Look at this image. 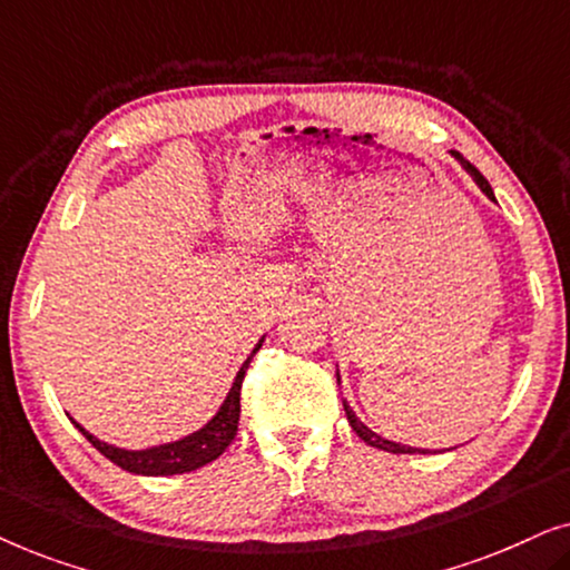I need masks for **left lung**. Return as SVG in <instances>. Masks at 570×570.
Returning a JSON list of instances; mask_svg holds the SVG:
<instances>
[{
	"mask_svg": "<svg viewBox=\"0 0 570 570\" xmlns=\"http://www.w3.org/2000/svg\"><path fill=\"white\" fill-rule=\"evenodd\" d=\"M451 155H454V158H456L459 163H462V168L466 170V174H470V176H472V181L480 186V191H482V194H485V197H488V199H493V202H495V194H493V189H490V184L485 181V176H482V174H480V170L472 166V163H466V160H464V158H462V155H459V153H451ZM337 384H340V371H337ZM342 407H345V415H347V420H350V425H353V431H355L357 435H361V439H363L365 443H368V446H376V449H381V451H392V454H428V451H425V449H415V446H404V443L389 441V439H384V435L373 433V431H371V428H368V425H365V423H363V420L355 415V412H353V407H350V404H347V400H342Z\"/></svg>",
	"mask_w": 570,
	"mask_h": 570,
	"instance_id": "left-lung-1",
	"label": "left lung"
}]
</instances>
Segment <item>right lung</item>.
I'll return each mask as SVG.
<instances>
[{
	"instance_id": "1",
	"label": "right lung",
	"mask_w": 570,
	"mask_h": 570,
	"mask_svg": "<svg viewBox=\"0 0 570 570\" xmlns=\"http://www.w3.org/2000/svg\"><path fill=\"white\" fill-rule=\"evenodd\" d=\"M262 342L264 337L256 342L252 355H248L244 365L238 368L236 379H233L230 392L223 400L220 407H217L215 415L209 417L199 431L184 435V439L160 443V446H147V449H121L108 441H100L98 435H92L90 431H85L77 420L72 417L69 420H72L75 428H80V433L100 451V454L111 459L116 466H121V470H127L131 474H145V478H168V474H184V472L199 470V466L215 462V459L230 446L233 439H236L238 417H240V384H244L248 363H252L256 350L262 347Z\"/></svg>"
}]
</instances>
